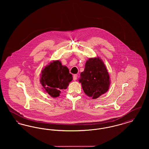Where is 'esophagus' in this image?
Wrapping results in <instances>:
<instances>
[{"label":"esophagus","instance_id":"34e87169","mask_svg":"<svg viewBox=\"0 0 149 149\" xmlns=\"http://www.w3.org/2000/svg\"><path fill=\"white\" fill-rule=\"evenodd\" d=\"M77 77H78V75H77V74H75V75H73V80H74V81L77 80Z\"/></svg>","mask_w":149,"mask_h":149}]
</instances>
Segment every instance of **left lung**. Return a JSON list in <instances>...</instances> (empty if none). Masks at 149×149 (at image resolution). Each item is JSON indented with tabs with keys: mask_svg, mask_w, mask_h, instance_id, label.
Returning <instances> with one entry per match:
<instances>
[{
	"mask_svg": "<svg viewBox=\"0 0 149 149\" xmlns=\"http://www.w3.org/2000/svg\"><path fill=\"white\" fill-rule=\"evenodd\" d=\"M79 82L85 94L93 99L106 93L110 80L103 62L99 58H91L86 61L84 70L80 74Z\"/></svg>",
	"mask_w": 149,
	"mask_h": 149,
	"instance_id": "obj_1",
	"label": "left lung"
}]
</instances>
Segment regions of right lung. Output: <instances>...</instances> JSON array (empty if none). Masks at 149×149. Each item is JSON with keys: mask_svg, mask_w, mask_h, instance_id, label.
Returning <instances> with one entry per match:
<instances>
[{"mask_svg": "<svg viewBox=\"0 0 149 149\" xmlns=\"http://www.w3.org/2000/svg\"><path fill=\"white\" fill-rule=\"evenodd\" d=\"M40 82L45 91L52 97L60 95L62 89H66L72 80L69 69L58 60L54 61L43 69Z\"/></svg>", "mask_w": 149, "mask_h": 149, "instance_id": "add662e5", "label": "right lung"}]
</instances>
